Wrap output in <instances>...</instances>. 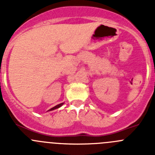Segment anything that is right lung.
Instances as JSON below:
<instances>
[{
	"label": "right lung",
	"instance_id": "right-lung-1",
	"mask_svg": "<svg viewBox=\"0 0 155 155\" xmlns=\"http://www.w3.org/2000/svg\"><path fill=\"white\" fill-rule=\"evenodd\" d=\"M63 104L64 103H61V104H59V105H56V106H54V107H53V108H51V109H50V110H48V111H52V110H54V109H58V108H60L61 106V105H63Z\"/></svg>",
	"mask_w": 155,
	"mask_h": 155
}]
</instances>
